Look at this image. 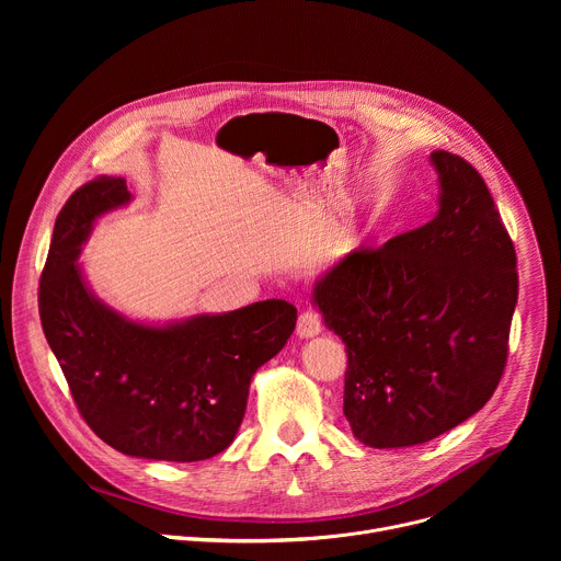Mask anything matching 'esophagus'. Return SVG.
Wrapping results in <instances>:
<instances>
[{
  "mask_svg": "<svg viewBox=\"0 0 561 561\" xmlns=\"http://www.w3.org/2000/svg\"><path fill=\"white\" fill-rule=\"evenodd\" d=\"M319 333H322V317H319L317 310L306 308L297 319V335L299 337H314Z\"/></svg>",
  "mask_w": 561,
  "mask_h": 561,
  "instance_id": "esophagus-1",
  "label": "esophagus"
}]
</instances>
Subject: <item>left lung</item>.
Returning <instances> with one entry per match:
<instances>
[{
    "instance_id": "left-lung-1",
    "label": "left lung",
    "mask_w": 561,
    "mask_h": 561,
    "mask_svg": "<svg viewBox=\"0 0 561 561\" xmlns=\"http://www.w3.org/2000/svg\"><path fill=\"white\" fill-rule=\"evenodd\" d=\"M439 213L348 253L314 286L346 344L344 415L373 448L455 428L493 397L508 359L519 277L513 239L472 164L431 152Z\"/></svg>"
}]
</instances>
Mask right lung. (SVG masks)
Segmentation results:
<instances>
[{"label": "right lung", "instance_id": "add662e5", "mask_svg": "<svg viewBox=\"0 0 561 561\" xmlns=\"http://www.w3.org/2000/svg\"><path fill=\"white\" fill-rule=\"evenodd\" d=\"M130 199L122 178L79 186L61 206L39 279V319L72 402L124 455L202 461L244 420L255 370L295 331L297 308L266 299L157 329L98 301L75 264L95 217Z\"/></svg>", "mask_w": 561, "mask_h": 561}]
</instances>
